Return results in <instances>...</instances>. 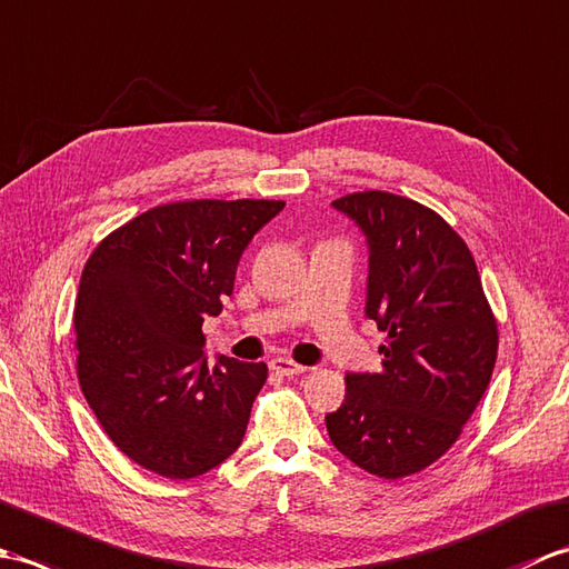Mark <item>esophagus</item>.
<instances>
[{
	"label": "esophagus",
	"instance_id": "esophagus-1",
	"mask_svg": "<svg viewBox=\"0 0 569 569\" xmlns=\"http://www.w3.org/2000/svg\"><path fill=\"white\" fill-rule=\"evenodd\" d=\"M278 377H298V373H306L308 371V367H303V365H296V361H291V359H286V357H276V359H271V365H269Z\"/></svg>",
	"mask_w": 569,
	"mask_h": 569
}]
</instances>
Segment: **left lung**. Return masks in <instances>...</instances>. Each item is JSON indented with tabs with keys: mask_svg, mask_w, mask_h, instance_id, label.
<instances>
[{
	"mask_svg": "<svg viewBox=\"0 0 569 569\" xmlns=\"http://www.w3.org/2000/svg\"><path fill=\"white\" fill-rule=\"evenodd\" d=\"M367 239L365 316L389 335L379 373H347L325 416L332 445L369 475H416L450 450L485 396L499 332L477 263L440 214L369 190L332 202Z\"/></svg>",
	"mask_w": 569,
	"mask_h": 569,
	"instance_id": "8db88e82",
	"label": "left lung"
}]
</instances>
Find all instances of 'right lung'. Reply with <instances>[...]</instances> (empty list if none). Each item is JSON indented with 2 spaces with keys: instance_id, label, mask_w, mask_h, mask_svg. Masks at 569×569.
Here are the masks:
<instances>
[{
  "instance_id": "right-lung-1",
  "label": "right lung",
  "mask_w": 569,
  "mask_h": 569,
  "mask_svg": "<svg viewBox=\"0 0 569 569\" xmlns=\"http://www.w3.org/2000/svg\"><path fill=\"white\" fill-rule=\"evenodd\" d=\"M281 200H192L134 217L92 251L76 303L78 379L131 462L166 479L222 465L244 440L263 361L204 352V318Z\"/></svg>"
}]
</instances>
